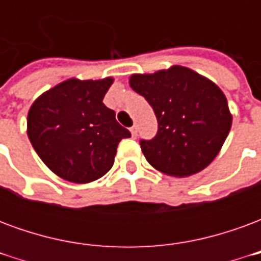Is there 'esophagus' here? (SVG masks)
Wrapping results in <instances>:
<instances>
[{
    "mask_svg": "<svg viewBox=\"0 0 261 261\" xmlns=\"http://www.w3.org/2000/svg\"><path fill=\"white\" fill-rule=\"evenodd\" d=\"M130 131H131V136L136 137L137 136V125H133V127L130 128Z\"/></svg>",
    "mask_w": 261,
    "mask_h": 261,
    "instance_id": "esophagus-1",
    "label": "esophagus"
}]
</instances>
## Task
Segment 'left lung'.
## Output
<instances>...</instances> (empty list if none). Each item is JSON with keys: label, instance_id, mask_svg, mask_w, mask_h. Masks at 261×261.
Masks as SVG:
<instances>
[{"label": "left lung", "instance_id": "8db88e82", "mask_svg": "<svg viewBox=\"0 0 261 261\" xmlns=\"http://www.w3.org/2000/svg\"><path fill=\"white\" fill-rule=\"evenodd\" d=\"M130 86L145 97L158 120L156 136L140 140L149 165L185 177L213 162L232 125L226 97L218 86L180 65L133 75Z\"/></svg>", "mask_w": 261, "mask_h": 261}]
</instances>
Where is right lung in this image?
Masks as SVG:
<instances>
[{"mask_svg": "<svg viewBox=\"0 0 261 261\" xmlns=\"http://www.w3.org/2000/svg\"><path fill=\"white\" fill-rule=\"evenodd\" d=\"M113 78L67 80L44 92L28 114V137L47 168L65 180L89 183L106 175L117 145L131 133L105 106Z\"/></svg>", "mask_w": 261, "mask_h": 261, "instance_id": "1", "label": "right lung"}]
</instances>
